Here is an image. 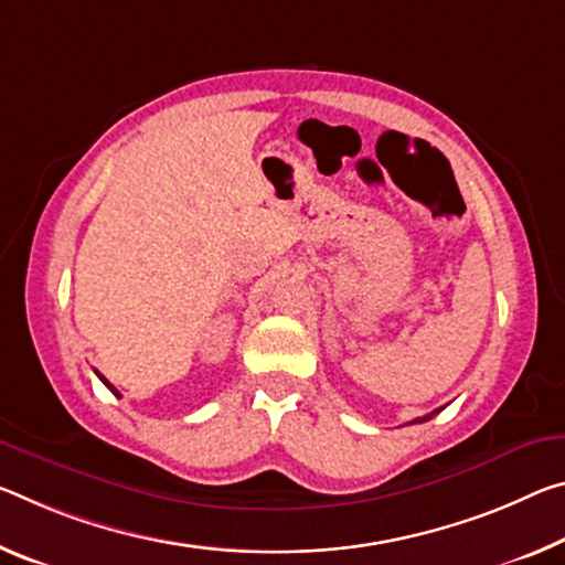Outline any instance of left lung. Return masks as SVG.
Here are the masks:
<instances>
[{
    "mask_svg": "<svg viewBox=\"0 0 565 565\" xmlns=\"http://www.w3.org/2000/svg\"><path fill=\"white\" fill-rule=\"evenodd\" d=\"M437 412H440V409L429 412V415H425V417H417V419H412V425H417V423H427V419H433V415H437Z\"/></svg>",
    "mask_w": 565,
    "mask_h": 565,
    "instance_id": "obj_1",
    "label": "left lung"
}]
</instances>
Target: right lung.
<instances>
[{
	"label": "right lung",
	"instance_id": "right-lung-1",
	"mask_svg": "<svg viewBox=\"0 0 565 565\" xmlns=\"http://www.w3.org/2000/svg\"><path fill=\"white\" fill-rule=\"evenodd\" d=\"M95 374H97V377H100V380H103V384H105V387H107V390H110L115 397H120V392H118V390H115V387H113V384H110V382H107V380L103 377V374H100V372H97V370H95Z\"/></svg>",
	"mask_w": 565,
	"mask_h": 565
}]
</instances>
